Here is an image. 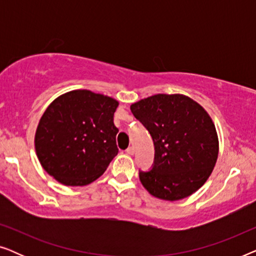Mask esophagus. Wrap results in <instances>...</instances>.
<instances>
[{
	"label": "esophagus",
	"mask_w": 256,
	"mask_h": 256,
	"mask_svg": "<svg viewBox=\"0 0 256 256\" xmlns=\"http://www.w3.org/2000/svg\"><path fill=\"white\" fill-rule=\"evenodd\" d=\"M126 152H127L128 155H134L135 150H134V148H132V146H129V148H127V150H126Z\"/></svg>",
	"instance_id": "esophagus-1"
}]
</instances>
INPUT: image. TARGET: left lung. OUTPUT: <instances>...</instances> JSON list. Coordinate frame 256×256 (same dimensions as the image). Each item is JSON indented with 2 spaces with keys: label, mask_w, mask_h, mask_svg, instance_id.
I'll use <instances>...</instances> for the list:
<instances>
[{
  "label": "left lung",
  "mask_w": 256,
  "mask_h": 256,
  "mask_svg": "<svg viewBox=\"0 0 256 256\" xmlns=\"http://www.w3.org/2000/svg\"><path fill=\"white\" fill-rule=\"evenodd\" d=\"M152 135L155 158L140 180L154 197L180 200L200 188L218 158V135L204 108L183 94H156L130 106Z\"/></svg>",
  "instance_id": "1"
}]
</instances>
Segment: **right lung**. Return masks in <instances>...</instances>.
I'll use <instances>...</instances> for the list:
<instances>
[{"instance_id": "add662e5", "label": "right lung", "mask_w": 256, "mask_h": 256, "mask_svg": "<svg viewBox=\"0 0 256 256\" xmlns=\"http://www.w3.org/2000/svg\"><path fill=\"white\" fill-rule=\"evenodd\" d=\"M113 98L87 90H71L52 101L34 135L38 160L46 172L68 186L99 178L118 155Z\"/></svg>"}]
</instances>
